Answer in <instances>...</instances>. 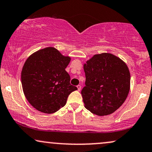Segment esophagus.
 <instances>
[{
  "instance_id": "obj_1",
  "label": "esophagus",
  "mask_w": 152,
  "mask_h": 152,
  "mask_svg": "<svg viewBox=\"0 0 152 152\" xmlns=\"http://www.w3.org/2000/svg\"><path fill=\"white\" fill-rule=\"evenodd\" d=\"M77 88H78V91H81V85H78V86H77Z\"/></svg>"
}]
</instances>
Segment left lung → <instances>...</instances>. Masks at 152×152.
Here are the masks:
<instances>
[{
	"label": "left lung",
	"instance_id": "8db88e82",
	"mask_svg": "<svg viewBox=\"0 0 152 152\" xmlns=\"http://www.w3.org/2000/svg\"><path fill=\"white\" fill-rule=\"evenodd\" d=\"M85 107L98 116L110 115L121 106L130 88V73L125 61L110 53L95 54L83 64Z\"/></svg>",
	"mask_w": 152,
	"mask_h": 152
}]
</instances>
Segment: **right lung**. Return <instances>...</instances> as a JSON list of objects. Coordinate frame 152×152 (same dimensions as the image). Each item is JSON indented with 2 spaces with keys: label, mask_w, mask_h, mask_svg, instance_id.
I'll return each mask as SVG.
<instances>
[{
  "label": "right lung",
  "mask_w": 152,
  "mask_h": 152,
  "mask_svg": "<svg viewBox=\"0 0 152 152\" xmlns=\"http://www.w3.org/2000/svg\"><path fill=\"white\" fill-rule=\"evenodd\" d=\"M71 57L64 56L54 47H46L27 58L21 73L23 93L37 110L51 114L66 103L69 95L77 88L70 84L65 70Z\"/></svg>",
  "instance_id": "add662e5"
}]
</instances>
